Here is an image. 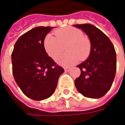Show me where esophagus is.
Masks as SVG:
<instances>
[{"instance_id":"34e87169","label":"esophagus","mask_w":125,"mask_h":125,"mask_svg":"<svg viewBox=\"0 0 125 125\" xmlns=\"http://www.w3.org/2000/svg\"><path fill=\"white\" fill-rule=\"evenodd\" d=\"M72 70V68H64V70H65V72H69L70 71Z\"/></svg>"}]
</instances>
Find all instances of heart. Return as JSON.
<instances>
[{
  "instance_id": "heart-1",
  "label": "heart",
  "mask_w": 125,
  "mask_h": 125,
  "mask_svg": "<svg viewBox=\"0 0 125 125\" xmlns=\"http://www.w3.org/2000/svg\"><path fill=\"white\" fill-rule=\"evenodd\" d=\"M55 36L47 34L44 39L43 45L46 53L53 59L62 53L63 46L65 47V54L57 57L56 62L63 66H70L78 60H84L88 57L91 43L89 39L84 36L81 30L72 27H66L55 31Z\"/></svg>"
}]
</instances>
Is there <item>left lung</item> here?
<instances>
[{
    "label": "left lung",
    "instance_id": "left-lung-1",
    "mask_svg": "<svg viewBox=\"0 0 125 125\" xmlns=\"http://www.w3.org/2000/svg\"><path fill=\"white\" fill-rule=\"evenodd\" d=\"M73 26L86 33L91 43L89 57L77 65L81 73L75 80V86L78 91L85 97L99 98L110 89L115 77V49L107 36L93 25Z\"/></svg>",
    "mask_w": 125,
    "mask_h": 125
}]
</instances>
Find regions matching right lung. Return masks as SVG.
Returning a JSON list of instances; mask_svg holds the SVG:
<instances>
[{"mask_svg":"<svg viewBox=\"0 0 125 125\" xmlns=\"http://www.w3.org/2000/svg\"><path fill=\"white\" fill-rule=\"evenodd\" d=\"M52 28L37 27L24 33L15 43L11 55L15 82L23 94L35 100L51 96L64 72L44 48V39Z\"/></svg>","mask_w":125,"mask_h":125,"instance_id":"add662e5","label":"right lung"}]
</instances>
